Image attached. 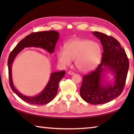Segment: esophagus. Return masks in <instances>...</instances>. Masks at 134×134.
Listing matches in <instances>:
<instances>
[{"label":"esophagus","instance_id":"34e87169","mask_svg":"<svg viewBox=\"0 0 134 134\" xmlns=\"http://www.w3.org/2000/svg\"><path fill=\"white\" fill-rule=\"evenodd\" d=\"M68 73H69V74H70V75H73V74H74V72L72 71H69V72H68Z\"/></svg>","mask_w":134,"mask_h":134}]
</instances>
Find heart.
Wrapping results in <instances>:
<instances>
[{
    "label": "heart",
    "instance_id": "1",
    "mask_svg": "<svg viewBox=\"0 0 134 134\" xmlns=\"http://www.w3.org/2000/svg\"><path fill=\"white\" fill-rule=\"evenodd\" d=\"M58 62L64 65H69L74 60L77 69L83 72L94 70L102 58V48L96 41L76 39L68 42L64 50L60 49L57 53Z\"/></svg>",
    "mask_w": 134,
    "mask_h": 134
}]
</instances>
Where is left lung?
Returning a JSON list of instances; mask_svg holds the SVG:
<instances>
[{"instance_id":"obj_1","label":"left lung","mask_w":134,"mask_h":134,"mask_svg":"<svg viewBox=\"0 0 134 134\" xmlns=\"http://www.w3.org/2000/svg\"><path fill=\"white\" fill-rule=\"evenodd\" d=\"M93 34L102 45V58L94 71L83 77L80 94L86 102L100 105L112 100L122 93L129 69V60L124 49L115 38L100 32ZM108 69L115 75V81L113 84L105 85L103 74Z\"/></svg>"}]
</instances>
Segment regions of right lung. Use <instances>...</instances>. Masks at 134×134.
Segmentation results:
<instances>
[{"label":"right lung","mask_w":134,"mask_h":134,"mask_svg":"<svg viewBox=\"0 0 134 134\" xmlns=\"http://www.w3.org/2000/svg\"><path fill=\"white\" fill-rule=\"evenodd\" d=\"M59 33L55 31H42L33 32L25 37L16 45L10 53L8 65L9 85L12 91L26 103L31 105H42L50 102L55 97L58 91V84L64 77V70L52 72L50 79L44 89L35 96H26L18 91L14 87L12 77V65L13 60L18 54L26 47H37L45 49L49 53H53L56 43L59 38Z\"/></svg>","instance_id":"add662e5"}]
</instances>
